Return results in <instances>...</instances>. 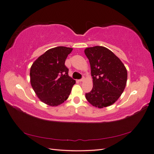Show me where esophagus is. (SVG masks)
Instances as JSON below:
<instances>
[{"mask_svg": "<svg viewBox=\"0 0 154 154\" xmlns=\"http://www.w3.org/2000/svg\"><path fill=\"white\" fill-rule=\"evenodd\" d=\"M84 80H85V77H82V78H81V79H80V80H79L80 82H83Z\"/></svg>", "mask_w": 154, "mask_h": 154, "instance_id": "obj_1", "label": "esophagus"}]
</instances>
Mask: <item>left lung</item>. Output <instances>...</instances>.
Instances as JSON below:
<instances>
[{"instance_id": "8db88e82", "label": "left lung", "mask_w": 154, "mask_h": 154, "mask_svg": "<svg viewBox=\"0 0 154 154\" xmlns=\"http://www.w3.org/2000/svg\"><path fill=\"white\" fill-rule=\"evenodd\" d=\"M85 53L89 60L93 79L92 91L86 93V100L98 108L111 105L125 88V67L118 57L103 46L86 48Z\"/></svg>"}]
</instances>
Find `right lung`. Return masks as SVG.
Returning a JSON list of instances; mask_svg holds the SVG:
<instances>
[{"instance_id":"1","label":"right lung","mask_w":154,"mask_h":154,"mask_svg":"<svg viewBox=\"0 0 154 154\" xmlns=\"http://www.w3.org/2000/svg\"><path fill=\"white\" fill-rule=\"evenodd\" d=\"M73 49L60 46L46 51L32 64V88L43 103L57 106L67 100L76 81L68 76L65 61Z\"/></svg>"}]
</instances>
